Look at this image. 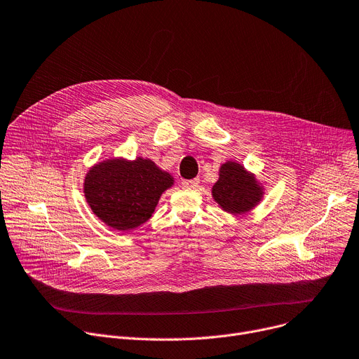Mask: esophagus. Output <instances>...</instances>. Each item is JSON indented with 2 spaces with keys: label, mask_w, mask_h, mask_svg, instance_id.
I'll list each match as a JSON object with an SVG mask.
<instances>
[{
  "label": "esophagus",
  "mask_w": 359,
  "mask_h": 359,
  "mask_svg": "<svg viewBox=\"0 0 359 359\" xmlns=\"http://www.w3.org/2000/svg\"><path fill=\"white\" fill-rule=\"evenodd\" d=\"M198 184H199V179H190V180L182 182V186L184 189H194V187H198Z\"/></svg>",
  "instance_id": "34e87169"
}]
</instances>
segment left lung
Masks as SVG:
<instances>
[{"label": "left lung", "instance_id": "8db88e82", "mask_svg": "<svg viewBox=\"0 0 359 359\" xmlns=\"http://www.w3.org/2000/svg\"><path fill=\"white\" fill-rule=\"evenodd\" d=\"M212 194L226 212L245 213L260 201L262 191L253 176H249L236 163L229 161L220 168V177L215 183Z\"/></svg>", "mask_w": 359, "mask_h": 359}]
</instances>
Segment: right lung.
Wrapping results in <instances>:
<instances>
[{
  "label": "right lung",
  "instance_id": "add662e5",
  "mask_svg": "<svg viewBox=\"0 0 359 359\" xmlns=\"http://www.w3.org/2000/svg\"><path fill=\"white\" fill-rule=\"evenodd\" d=\"M172 184V176L151 160H107L88 172L84 193L104 223L117 231H130L147 222L161 193Z\"/></svg>",
  "mask_w": 359,
  "mask_h": 359
}]
</instances>
